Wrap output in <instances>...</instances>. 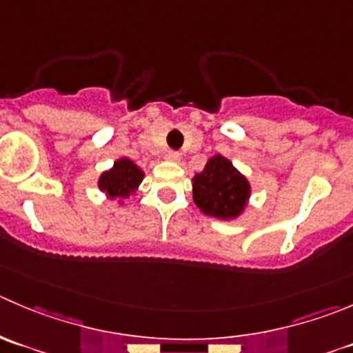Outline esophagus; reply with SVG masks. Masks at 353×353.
I'll return each instance as SVG.
<instances>
[{"label": "esophagus", "mask_w": 353, "mask_h": 353, "mask_svg": "<svg viewBox=\"0 0 353 353\" xmlns=\"http://www.w3.org/2000/svg\"><path fill=\"white\" fill-rule=\"evenodd\" d=\"M165 159L170 160V162H179L181 153L176 152V150H169V152L165 153Z\"/></svg>", "instance_id": "34e87169"}]
</instances>
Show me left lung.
<instances>
[{"instance_id":"obj_1","label":"left lung","mask_w":353,"mask_h":353,"mask_svg":"<svg viewBox=\"0 0 353 353\" xmlns=\"http://www.w3.org/2000/svg\"><path fill=\"white\" fill-rule=\"evenodd\" d=\"M250 196V184L222 155L212 157L193 179V200L203 214L238 217Z\"/></svg>"}]
</instances>
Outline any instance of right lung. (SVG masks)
<instances>
[{
  "mask_svg": "<svg viewBox=\"0 0 353 353\" xmlns=\"http://www.w3.org/2000/svg\"><path fill=\"white\" fill-rule=\"evenodd\" d=\"M141 179L143 170L132 160L121 159L115 162L114 169L101 174L98 186L110 198H128L134 193Z\"/></svg>",
  "mask_w": 353,
  "mask_h": 353,
  "instance_id": "right-lung-1",
  "label": "right lung"
}]
</instances>
